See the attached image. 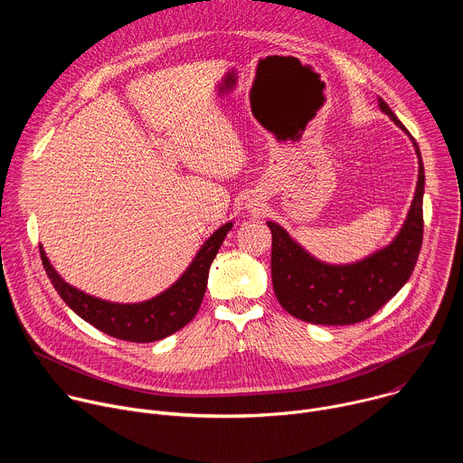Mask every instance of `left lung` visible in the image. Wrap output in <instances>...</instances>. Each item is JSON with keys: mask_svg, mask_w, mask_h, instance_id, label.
<instances>
[{"mask_svg": "<svg viewBox=\"0 0 463 463\" xmlns=\"http://www.w3.org/2000/svg\"><path fill=\"white\" fill-rule=\"evenodd\" d=\"M377 106L411 137L418 156V183L409 214L393 240L352 263H327L309 254L289 232L268 222L273 234L271 277L282 307L311 324L346 326L366 320L411 279L423 240L425 170L420 146L379 97Z\"/></svg>", "mask_w": 463, "mask_h": 463, "instance_id": "8db88e82", "label": "left lung"}]
</instances>
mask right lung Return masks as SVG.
<instances>
[{"label": "right lung", "instance_id": "right-lung-1", "mask_svg": "<svg viewBox=\"0 0 463 463\" xmlns=\"http://www.w3.org/2000/svg\"><path fill=\"white\" fill-rule=\"evenodd\" d=\"M231 229L232 222L216 229L200 247V250H197L184 273L168 289L154 298L136 304L102 300L73 288L51 266L42 245L40 254L51 284L61 300L80 318L100 329L106 335L117 337L120 341L154 343L175 334L177 329L186 326L195 317L205 297L211 263Z\"/></svg>", "mask_w": 463, "mask_h": 463}]
</instances>
